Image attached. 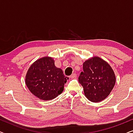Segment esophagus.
Wrapping results in <instances>:
<instances>
[{
    "mask_svg": "<svg viewBox=\"0 0 133 133\" xmlns=\"http://www.w3.org/2000/svg\"><path fill=\"white\" fill-rule=\"evenodd\" d=\"M76 76H77V74H76V73H73V74H71V75L70 76V77L71 78V79H72V78L76 77Z\"/></svg>",
    "mask_w": 133,
    "mask_h": 133,
    "instance_id": "1",
    "label": "esophagus"
}]
</instances>
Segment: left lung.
<instances>
[{"label": "left lung", "instance_id": "left-lung-1", "mask_svg": "<svg viewBox=\"0 0 133 133\" xmlns=\"http://www.w3.org/2000/svg\"><path fill=\"white\" fill-rule=\"evenodd\" d=\"M79 82L83 88L85 96L92 102H99L110 95L116 83V76L108 62L97 56L87 60Z\"/></svg>", "mask_w": 133, "mask_h": 133}]
</instances>
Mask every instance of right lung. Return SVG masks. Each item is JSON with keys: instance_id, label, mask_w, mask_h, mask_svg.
Listing matches in <instances>:
<instances>
[{"instance_id": "1", "label": "right lung", "mask_w": 133, "mask_h": 133, "mask_svg": "<svg viewBox=\"0 0 133 133\" xmlns=\"http://www.w3.org/2000/svg\"><path fill=\"white\" fill-rule=\"evenodd\" d=\"M67 79L62 69L55 66L54 60L46 56L37 59L30 66L25 83L36 97L50 101L63 92Z\"/></svg>"}]
</instances>
